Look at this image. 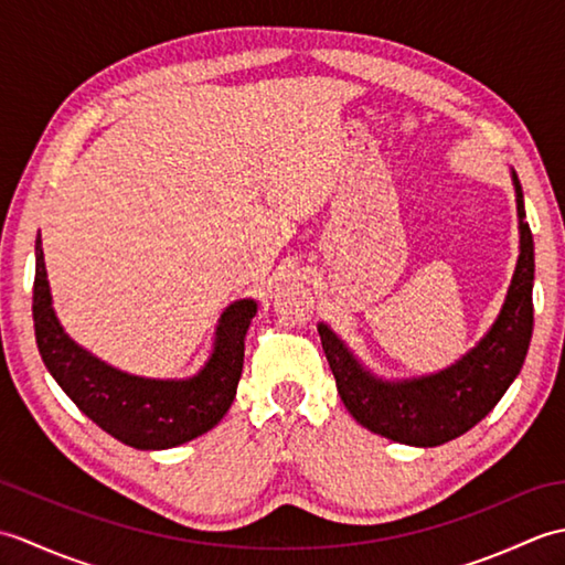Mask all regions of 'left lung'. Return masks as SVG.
Returning <instances> with one entry per match:
<instances>
[{"instance_id": "obj_1", "label": "left lung", "mask_w": 565, "mask_h": 565, "mask_svg": "<svg viewBox=\"0 0 565 565\" xmlns=\"http://www.w3.org/2000/svg\"><path fill=\"white\" fill-rule=\"evenodd\" d=\"M520 215V259L495 326L461 362L435 376L388 383L374 379L328 326H318L338 393L359 425L413 447L461 437L493 411L518 379L534 330V239L524 196L512 172Z\"/></svg>"}]
</instances>
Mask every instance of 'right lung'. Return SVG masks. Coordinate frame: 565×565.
Here are the masks:
<instances>
[{"instance_id":"add662e5","label":"right lung","mask_w":565,"mask_h":565,"mask_svg":"<svg viewBox=\"0 0 565 565\" xmlns=\"http://www.w3.org/2000/svg\"><path fill=\"white\" fill-rule=\"evenodd\" d=\"M255 313V301H235L225 310L215 332V350L194 379L128 376L84 352L60 328L45 279L41 235L35 239L33 326L43 364L92 423L128 447H179L221 423L243 374L245 334Z\"/></svg>"}]
</instances>
